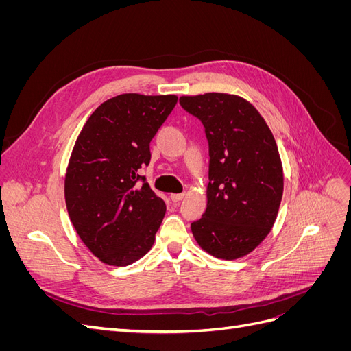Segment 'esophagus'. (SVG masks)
Wrapping results in <instances>:
<instances>
[{
	"mask_svg": "<svg viewBox=\"0 0 351 351\" xmlns=\"http://www.w3.org/2000/svg\"><path fill=\"white\" fill-rule=\"evenodd\" d=\"M184 196H186L184 193H173V195L169 196V197H171V200H173V202H180V200H182Z\"/></svg>",
	"mask_w": 351,
	"mask_h": 351,
	"instance_id": "obj_1",
	"label": "esophagus"
}]
</instances>
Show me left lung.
Masks as SVG:
<instances>
[{"label":"left lung","instance_id":"obj_1","mask_svg":"<svg viewBox=\"0 0 351 351\" xmlns=\"http://www.w3.org/2000/svg\"><path fill=\"white\" fill-rule=\"evenodd\" d=\"M180 105L204 124L209 145L208 206L192 222L193 236L212 256L241 258L269 234L278 214L284 177L277 143L258 110L236 95L182 97Z\"/></svg>","mask_w":351,"mask_h":351}]
</instances>
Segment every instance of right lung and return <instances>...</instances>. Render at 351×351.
Here are the masks:
<instances>
[{"label": "right lung", "mask_w": 351, "mask_h": 351, "mask_svg": "<svg viewBox=\"0 0 351 351\" xmlns=\"http://www.w3.org/2000/svg\"><path fill=\"white\" fill-rule=\"evenodd\" d=\"M176 95L123 93L101 104L73 147L64 195L70 219L104 263L125 267L152 247L165 202L139 174L149 143L177 104Z\"/></svg>", "instance_id": "add662e5"}]
</instances>
